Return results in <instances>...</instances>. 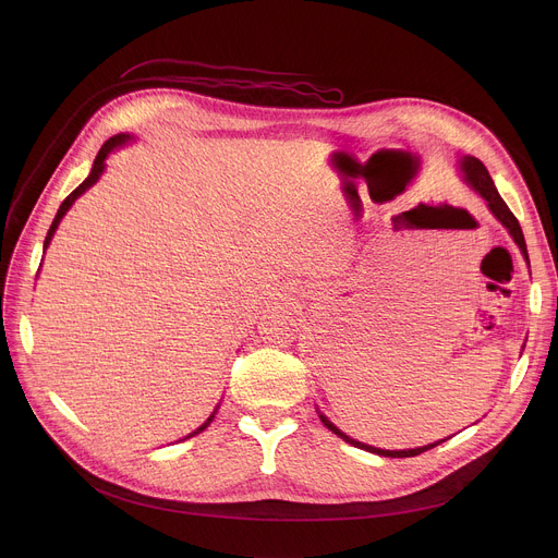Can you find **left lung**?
Listing matches in <instances>:
<instances>
[{"label": "left lung", "instance_id": "8db88e82", "mask_svg": "<svg viewBox=\"0 0 558 558\" xmlns=\"http://www.w3.org/2000/svg\"><path fill=\"white\" fill-rule=\"evenodd\" d=\"M461 170H463L465 183H468L474 192H480V194L488 201L490 211H493V214L501 220V225L510 231V235L514 238V243L519 245L521 254H523L525 260H527V247H525V238H523L521 225H519L517 216L508 209L506 201L499 196V192H497V187H495V183H493V179H490L486 166L480 161V158L465 156L463 161H461ZM320 420H323V424H325L331 433H336V435H338L340 439H344L347 444H351V446H355V448H362V450H368V452H375V454H381V457H415V454H422V452H426V450L439 446L441 441H446V439H441V441H435V444H428V446H422V448H413V450H381V448H373V446H366V444H362V441L351 439V437L344 435L340 428H336L325 415H320Z\"/></svg>", "mask_w": 558, "mask_h": 558}]
</instances>
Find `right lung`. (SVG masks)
<instances>
[{"label": "right lung", "instance_id": "obj_1", "mask_svg": "<svg viewBox=\"0 0 558 558\" xmlns=\"http://www.w3.org/2000/svg\"><path fill=\"white\" fill-rule=\"evenodd\" d=\"M130 136H125V134H117V136H112V138H108L104 145H101V149H99V154H97V158H95V166H93V170H90V174H88V179L82 183V185H78L70 196H65V201L61 203V207L57 209V216H54V220H52V225H50V229H48V235H46V241H44V250L48 247V243L52 241V235H54V231H57V225L61 222V218H63V214L70 209V205L78 198V196H82L88 187H93L97 181H99V177H101V172H104V168H106V156L117 147V145H121V143H125ZM214 420V415L201 426V428H196L190 437H194V435H198L201 430H205L207 428V424Z\"/></svg>", "mask_w": 558, "mask_h": 558}]
</instances>
